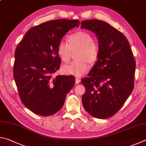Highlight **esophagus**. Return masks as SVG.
<instances>
[{"instance_id": "esophagus-1", "label": "esophagus", "mask_w": 146, "mask_h": 146, "mask_svg": "<svg viewBox=\"0 0 146 146\" xmlns=\"http://www.w3.org/2000/svg\"><path fill=\"white\" fill-rule=\"evenodd\" d=\"M80 81H81L80 78H76V84H78L79 83H80Z\"/></svg>"}]
</instances>
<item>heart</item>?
<instances>
[{"label":"heart","instance_id":"b5f03b06","mask_svg":"<svg viewBox=\"0 0 146 146\" xmlns=\"http://www.w3.org/2000/svg\"><path fill=\"white\" fill-rule=\"evenodd\" d=\"M67 40L68 44L63 41L59 42L57 47L58 56L63 63H67L70 59L71 50L78 49L76 54L78 60L64 65L63 72L78 76L83 75L90 68V63L94 65L98 60L101 52L99 43L94 40L92 35L83 31L69 35Z\"/></svg>","mask_w":146,"mask_h":146}]
</instances>
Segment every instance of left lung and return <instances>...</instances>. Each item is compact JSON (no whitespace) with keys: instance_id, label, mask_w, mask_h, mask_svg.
<instances>
[{"instance_id":"obj_1","label":"left lung","mask_w":146,"mask_h":146,"mask_svg":"<svg viewBox=\"0 0 146 146\" xmlns=\"http://www.w3.org/2000/svg\"><path fill=\"white\" fill-rule=\"evenodd\" d=\"M81 24V29L96 33L101 48L88 77L81 80L85 87L83 105L92 116L109 118L122 108L133 90V54L126 37L108 23L92 19Z\"/></svg>"}]
</instances>
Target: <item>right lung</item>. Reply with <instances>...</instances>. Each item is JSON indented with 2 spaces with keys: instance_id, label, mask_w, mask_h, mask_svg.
<instances>
[{
  "instance_id": "obj_1",
  "label": "right lung",
  "mask_w": 146,
  "mask_h": 146,
  "mask_svg": "<svg viewBox=\"0 0 146 146\" xmlns=\"http://www.w3.org/2000/svg\"><path fill=\"white\" fill-rule=\"evenodd\" d=\"M78 20L58 19L27 31L15 49L13 77L20 100L33 113L49 116L62 108L75 84L73 76L54 77L60 67L57 47Z\"/></svg>"
}]
</instances>
